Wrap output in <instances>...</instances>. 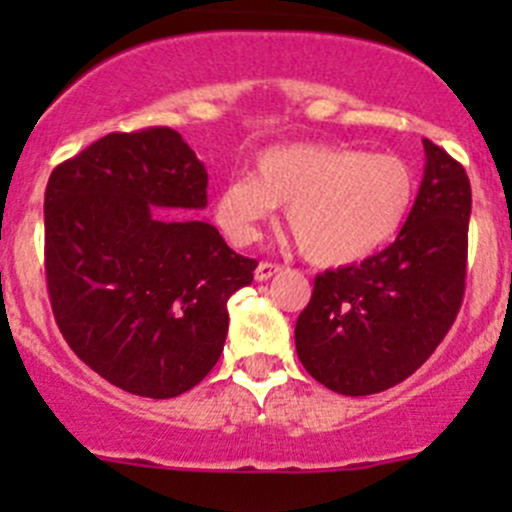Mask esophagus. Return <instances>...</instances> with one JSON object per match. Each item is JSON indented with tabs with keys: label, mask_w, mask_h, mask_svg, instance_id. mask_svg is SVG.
<instances>
[{
	"label": "esophagus",
	"mask_w": 512,
	"mask_h": 512,
	"mask_svg": "<svg viewBox=\"0 0 512 512\" xmlns=\"http://www.w3.org/2000/svg\"><path fill=\"white\" fill-rule=\"evenodd\" d=\"M277 272H280V265H275V262H260V265L255 267V280L267 282L272 275H277Z\"/></svg>",
	"instance_id": "1"
}]
</instances>
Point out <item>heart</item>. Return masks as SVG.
I'll use <instances>...</instances> for the list:
<instances>
[{"instance_id": "b5f03b06", "label": "heart", "mask_w": 512, "mask_h": 512, "mask_svg": "<svg viewBox=\"0 0 512 512\" xmlns=\"http://www.w3.org/2000/svg\"><path fill=\"white\" fill-rule=\"evenodd\" d=\"M416 195L414 168L394 153L334 143H285L255 158L252 178L227 180L215 218L237 245H250L275 208L319 267H347L399 235Z\"/></svg>"}]
</instances>
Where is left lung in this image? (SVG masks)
I'll use <instances>...</instances> for the list:
<instances>
[{
    "instance_id": "left-lung-1",
    "label": "left lung",
    "mask_w": 512,
    "mask_h": 512,
    "mask_svg": "<svg viewBox=\"0 0 512 512\" xmlns=\"http://www.w3.org/2000/svg\"><path fill=\"white\" fill-rule=\"evenodd\" d=\"M423 151L421 188L399 237L361 265L317 275L294 327L302 366L337 394H379L409 379L461 309L471 183L428 138Z\"/></svg>"
}]
</instances>
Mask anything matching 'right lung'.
<instances>
[{
	"label": "right lung",
	"mask_w": 512,
	"mask_h": 512,
	"mask_svg": "<svg viewBox=\"0 0 512 512\" xmlns=\"http://www.w3.org/2000/svg\"><path fill=\"white\" fill-rule=\"evenodd\" d=\"M208 170L173 128L108 133L56 165L44 195V267L54 319L86 366L118 389L173 399L210 374L227 299L257 260L205 220Z\"/></svg>",
	"instance_id": "add662e5"
}]
</instances>
